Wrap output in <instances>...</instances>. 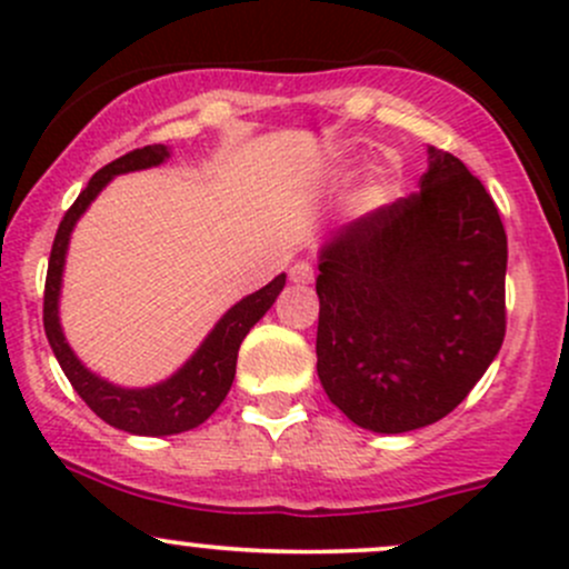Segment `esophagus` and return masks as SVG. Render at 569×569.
<instances>
[{"label": "esophagus", "instance_id": "34e87169", "mask_svg": "<svg viewBox=\"0 0 569 569\" xmlns=\"http://www.w3.org/2000/svg\"><path fill=\"white\" fill-rule=\"evenodd\" d=\"M289 278H291V283H297V286L313 283L316 280L313 264H310V261H297V264L289 270Z\"/></svg>", "mask_w": 569, "mask_h": 569}]
</instances>
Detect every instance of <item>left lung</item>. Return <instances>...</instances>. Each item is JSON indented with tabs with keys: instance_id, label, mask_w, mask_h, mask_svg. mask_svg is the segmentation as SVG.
I'll use <instances>...</instances> for the list:
<instances>
[{
	"instance_id": "left-lung-1",
	"label": "left lung",
	"mask_w": 569,
	"mask_h": 569,
	"mask_svg": "<svg viewBox=\"0 0 569 569\" xmlns=\"http://www.w3.org/2000/svg\"><path fill=\"white\" fill-rule=\"evenodd\" d=\"M508 234L483 183L429 148L421 189L356 218L318 256V378L361 429L451 413L505 340Z\"/></svg>"
}]
</instances>
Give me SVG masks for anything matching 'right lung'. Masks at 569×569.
<instances>
[{
	"label": "right lung",
	"mask_w": 569,
	"mask_h": 569,
	"mask_svg": "<svg viewBox=\"0 0 569 569\" xmlns=\"http://www.w3.org/2000/svg\"><path fill=\"white\" fill-rule=\"evenodd\" d=\"M170 159L167 146H146L129 151L121 159L110 161L89 180L80 197L74 199L72 208L67 210L56 232L51 261H48V278H46V299H42V323H46L48 342H51L56 359H59L61 370L70 378L72 389L78 391L80 399L102 418L110 427L123 429L129 435H146V437H164L189 432V429L199 427L216 413L218 405L229 395L234 380L237 367V351L251 327L259 321L272 302L278 299L286 286V274L270 280L264 289L253 291L246 299L229 308L221 321L216 323L213 332L204 337L202 346L197 353L167 378L164 383L148 386V389H121L112 386L108 380L93 376L80 365L78 356L72 353L70 342L64 340L59 323V291H61V272H64V256L67 246H70V234L78 223V218L86 213V208L93 202L99 191L110 183L116 174L148 170V167L161 164Z\"/></svg>",
	"instance_id": "add662e5"
}]
</instances>
